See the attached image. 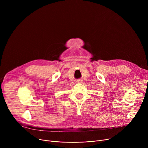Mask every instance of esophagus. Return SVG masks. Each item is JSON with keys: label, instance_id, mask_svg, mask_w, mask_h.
I'll use <instances>...</instances> for the list:
<instances>
[{"label": "esophagus", "instance_id": "esophagus-1", "mask_svg": "<svg viewBox=\"0 0 148 148\" xmlns=\"http://www.w3.org/2000/svg\"><path fill=\"white\" fill-rule=\"evenodd\" d=\"M77 82H78V83H79V82H81V80H80V79H79V80H77Z\"/></svg>", "mask_w": 148, "mask_h": 148}]
</instances>
